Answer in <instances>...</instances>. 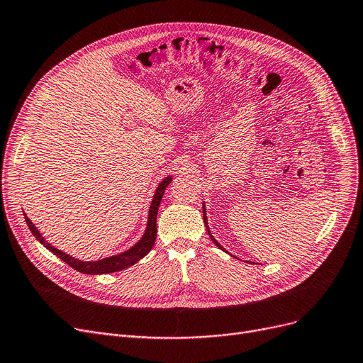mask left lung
I'll use <instances>...</instances> for the list:
<instances>
[{
	"label": "left lung",
	"instance_id": "1",
	"mask_svg": "<svg viewBox=\"0 0 363 363\" xmlns=\"http://www.w3.org/2000/svg\"><path fill=\"white\" fill-rule=\"evenodd\" d=\"M203 220H204V225H206V230H208V234H209V238H211V240L219 247V249H223L224 250V247L220 246L218 242H216V239L213 238L212 235V233H211V230H209V224H208V216H206V206H204V203H203Z\"/></svg>",
	"mask_w": 363,
	"mask_h": 363
}]
</instances>
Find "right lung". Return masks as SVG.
Segmentation results:
<instances>
[{"mask_svg":"<svg viewBox=\"0 0 363 363\" xmlns=\"http://www.w3.org/2000/svg\"><path fill=\"white\" fill-rule=\"evenodd\" d=\"M170 181H172V177L169 175L159 184V186H157V190L152 196V201L150 204L147 228L143 234V238H140L132 247L125 249L124 252H120V254H117V255L106 257V258H102V259H98V261H82V259L74 258L69 254H65L64 250L55 247L53 245H50L43 238V234L37 230V227L33 224V220H30L26 216V213H23L25 220H26V224H28L30 233L35 235V239L45 249H49L53 255H56L57 258H60L62 261L67 262L68 265H71L74 270L80 272L83 274H93V276L94 274H106V273L120 272V270H124V269H128V267L133 265L139 259H143L148 254V252L152 249V246L155 243V235H157V212H159L162 197L164 194L166 186L170 184Z\"/></svg>","mask_w":363,"mask_h":363,"instance_id":"right-lung-1","label":"right lung"}]
</instances>
